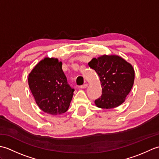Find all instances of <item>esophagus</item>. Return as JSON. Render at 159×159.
Wrapping results in <instances>:
<instances>
[{
	"mask_svg": "<svg viewBox=\"0 0 159 159\" xmlns=\"http://www.w3.org/2000/svg\"><path fill=\"white\" fill-rule=\"evenodd\" d=\"M87 87H88V85H87V84L86 83V84H84V85H81L80 87V88H81V89H85V88H87Z\"/></svg>",
	"mask_w": 159,
	"mask_h": 159,
	"instance_id": "1",
	"label": "esophagus"
}]
</instances>
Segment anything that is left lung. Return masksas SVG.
I'll list each match as a JSON object with an SVG mask.
<instances>
[{
    "label": "left lung",
    "instance_id": "1",
    "mask_svg": "<svg viewBox=\"0 0 159 159\" xmlns=\"http://www.w3.org/2000/svg\"><path fill=\"white\" fill-rule=\"evenodd\" d=\"M88 64L98 75L102 88V96L95 100L96 106L111 109L124 102L134 84L133 66L116 55H103Z\"/></svg>",
    "mask_w": 159,
    "mask_h": 159
}]
</instances>
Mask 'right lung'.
<instances>
[{
  "mask_svg": "<svg viewBox=\"0 0 159 159\" xmlns=\"http://www.w3.org/2000/svg\"><path fill=\"white\" fill-rule=\"evenodd\" d=\"M30 90L42 111L57 116L66 112L74 89L67 84L62 70V62L46 57L29 74Z\"/></svg>",
  "mask_w": 159,
  "mask_h": 159,
  "instance_id": "right-lung-1",
  "label": "right lung"
}]
</instances>
